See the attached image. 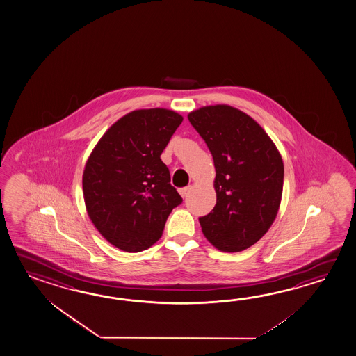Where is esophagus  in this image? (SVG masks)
<instances>
[{
	"mask_svg": "<svg viewBox=\"0 0 356 356\" xmlns=\"http://www.w3.org/2000/svg\"><path fill=\"white\" fill-rule=\"evenodd\" d=\"M190 190H191V186H186V188H181V189L179 190V193H180V195L182 197H186L190 193Z\"/></svg>",
	"mask_w": 356,
	"mask_h": 356,
	"instance_id": "34e87169",
	"label": "esophagus"
}]
</instances>
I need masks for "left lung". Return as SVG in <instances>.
<instances>
[{"mask_svg":"<svg viewBox=\"0 0 356 356\" xmlns=\"http://www.w3.org/2000/svg\"><path fill=\"white\" fill-rule=\"evenodd\" d=\"M188 119L216 167L217 204L199 218L204 236L220 251H243L275 220L283 194L282 156L261 127L232 106H204Z\"/></svg>","mask_w":356,"mask_h":356,"instance_id":"1","label":"left lung"}]
</instances>
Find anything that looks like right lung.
<instances>
[{
    "mask_svg": "<svg viewBox=\"0 0 356 356\" xmlns=\"http://www.w3.org/2000/svg\"><path fill=\"white\" fill-rule=\"evenodd\" d=\"M181 123L172 110L131 111L110 127L88 157L82 177L88 217L125 252L160 240L170 213L182 203L161 160Z\"/></svg>",
    "mask_w": 356,
    "mask_h": 356,
    "instance_id": "add662e5",
    "label": "right lung"
}]
</instances>
